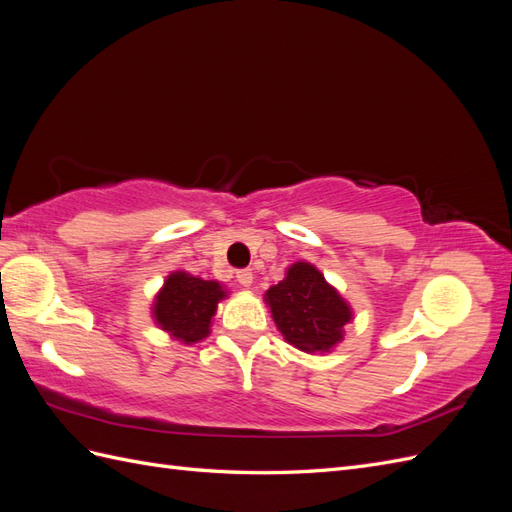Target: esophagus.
Listing matches in <instances>:
<instances>
[{
	"label": "esophagus",
	"mask_w": 512,
	"mask_h": 512,
	"mask_svg": "<svg viewBox=\"0 0 512 512\" xmlns=\"http://www.w3.org/2000/svg\"><path fill=\"white\" fill-rule=\"evenodd\" d=\"M237 282L243 286V288H250L252 282H254V273L250 269H241L237 271Z\"/></svg>",
	"instance_id": "esophagus-1"
}]
</instances>
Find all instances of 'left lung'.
<instances>
[{
	"label": "left lung",
	"mask_w": 512,
	"mask_h": 512,
	"mask_svg": "<svg viewBox=\"0 0 512 512\" xmlns=\"http://www.w3.org/2000/svg\"><path fill=\"white\" fill-rule=\"evenodd\" d=\"M265 303L286 342L307 354L342 344L344 327L354 318L350 303L307 260L286 269L284 280L265 292Z\"/></svg>",
	"instance_id": "1"
}]
</instances>
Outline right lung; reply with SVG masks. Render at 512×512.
I'll return each instance as SVG.
<instances>
[{
    "label": "right lung",
    "instance_id": "obj_1",
    "mask_svg": "<svg viewBox=\"0 0 512 512\" xmlns=\"http://www.w3.org/2000/svg\"><path fill=\"white\" fill-rule=\"evenodd\" d=\"M226 297L224 284L179 269L166 275L162 288L153 297L151 318L158 329L179 344H198L209 337L213 316Z\"/></svg>",
    "mask_w": 512,
    "mask_h": 512
}]
</instances>
